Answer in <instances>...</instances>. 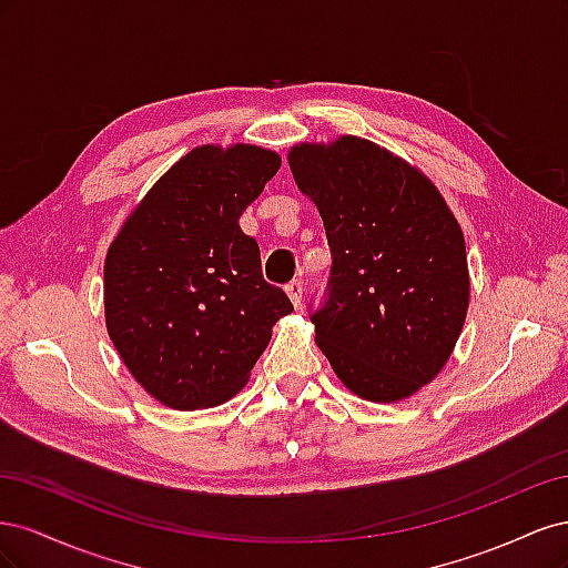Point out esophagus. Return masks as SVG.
Listing matches in <instances>:
<instances>
[{
	"instance_id": "34e87169",
	"label": "esophagus",
	"mask_w": 568,
	"mask_h": 568,
	"mask_svg": "<svg viewBox=\"0 0 568 568\" xmlns=\"http://www.w3.org/2000/svg\"><path fill=\"white\" fill-rule=\"evenodd\" d=\"M303 282L301 280H294V282H288L286 284V294H288V298H291V303H294L296 307H301V301H303Z\"/></svg>"
}]
</instances>
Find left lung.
Masks as SVG:
<instances>
[{
	"label": "left lung",
	"mask_w": 568,
	"mask_h": 568,
	"mask_svg": "<svg viewBox=\"0 0 568 568\" xmlns=\"http://www.w3.org/2000/svg\"><path fill=\"white\" fill-rule=\"evenodd\" d=\"M288 165L317 205L332 270L315 341L348 390L395 403L434 382L469 307L459 222L422 170L369 140L296 144Z\"/></svg>",
	"instance_id": "1"
}]
</instances>
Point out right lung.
Wrapping results in <instances>:
<instances>
[{"instance_id": "obj_1", "label": "right lung", "mask_w": 568, "mask_h": 568, "mask_svg": "<svg viewBox=\"0 0 568 568\" xmlns=\"http://www.w3.org/2000/svg\"><path fill=\"white\" fill-rule=\"evenodd\" d=\"M280 153L203 144L149 189L109 246L106 329L125 367L173 409L230 400L294 311L263 280L239 217L277 175Z\"/></svg>"}]
</instances>
